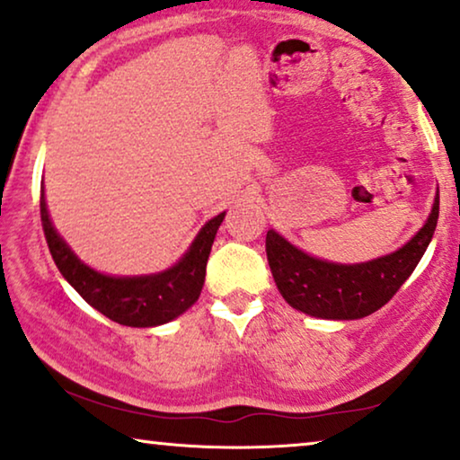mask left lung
I'll list each match as a JSON object with an SVG mask.
<instances>
[{
  "label": "left lung",
  "mask_w": 460,
  "mask_h": 460,
  "mask_svg": "<svg viewBox=\"0 0 460 460\" xmlns=\"http://www.w3.org/2000/svg\"><path fill=\"white\" fill-rule=\"evenodd\" d=\"M439 215V193L423 229L402 248L360 264H333L304 254L273 229L267 258L277 288L289 306L319 319L352 321L373 314L402 288L425 254Z\"/></svg>",
  "instance_id": "1"
}]
</instances>
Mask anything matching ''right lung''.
<instances>
[{"instance_id": "right-lung-1", "label": "right lung", "mask_w": 460, "mask_h": 460, "mask_svg": "<svg viewBox=\"0 0 460 460\" xmlns=\"http://www.w3.org/2000/svg\"><path fill=\"white\" fill-rule=\"evenodd\" d=\"M41 225L48 248L70 286L108 319L127 327H156L177 319L199 297L206 277L212 242L225 212L212 218L198 233L196 242L172 269L146 277H108L89 269L76 258L64 239L51 227L41 190Z\"/></svg>"}]
</instances>
